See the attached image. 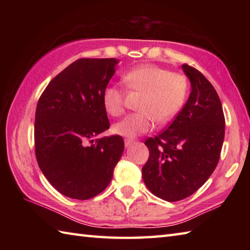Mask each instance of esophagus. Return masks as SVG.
<instances>
[{
	"instance_id": "obj_1",
	"label": "esophagus",
	"mask_w": 250,
	"mask_h": 250,
	"mask_svg": "<svg viewBox=\"0 0 250 250\" xmlns=\"http://www.w3.org/2000/svg\"><path fill=\"white\" fill-rule=\"evenodd\" d=\"M134 141L133 140H131V139H125V147H130V146H132L134 144Z\"/></svg>"
}]
</instances>
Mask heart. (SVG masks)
I'll return each instance as SVG.
<instances>
[{
  "label": "heart",
  "mask_w": 250,
  "mask_h": 250,
  "mask_svg": "<svg viewBox=\"0 0 250 250\" xmlns=\"http://www.w3.org/2000/svg\"><path fill=\"white\" fill-rule=\"evenodd\" d=\"M126 89L142 94L137 104L139 113L131 114L116 124V134L133 137L150 131L155 121L164 125L176 116L187 100L189 82L184 74L172 73L155 64L140 65L125 74ZM126 91L118 86H107L102 94L106 113L120 117L125 110Z\"/></svg>",
  "instance_id": "heart-1"
}]
</instances>
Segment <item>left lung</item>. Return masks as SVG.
<instances>
[{
	"instance_id": "left-lung-1",
	"label": "left lung",
	"mask_w": 250,
	"mask_h": 250,
	"mask_svg": "<svg viewBox=\"0 0 250 250\" xmlns=\"http://www.w3.org/2000/svg\"><path fill=\"white\" fill-rule=\"evenodd\" d=\"M183 70L190 97L166 130L145 141L149 158L142 168L147 188L168 202L188 198L205 184L225 139V115L213 84L192 66L183 64Z\"/></svg>"
}]
</instances>
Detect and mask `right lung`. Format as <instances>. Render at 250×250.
I'll use <instances>...</instances> for the list:
<instances>
[{
    "label": "right lung",
    "instance_id": "right-lung-1",
    "mask_svg": "<svg viewBox=\"0 0 250 250\" xmlns=\"http://www.w3.org/2000/svg\"><path fill=\"white\" fill-rule=\"evenodd\" d=\"M114 58H82L51 79L35 111L34 146L41 171L63 195L88 200L107 187L125 149L120 135L94 140L109 129L104 89Z\"/></svg>",
    "mask_w": 250,
    "mask_h": 250
}]
</instances>
